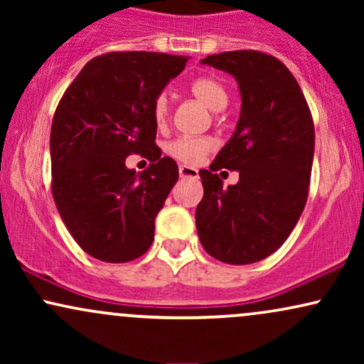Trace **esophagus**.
Instances as JSON below:
<instances>
[{
  "label": "esophagus",
  "instance_id": "1",
  "mask_svg": "<svg viewBox=\"0 0 364 364\" xmlns=\"http://www.w3.org/2000/svg\"><path fill=\"white\" fill-rule=\"evenodd\" d=\"M179 176L196 179L198 178V171L195 168H190V166H179Z\"/></svg>",
  "mask_w": 364,
  "mask_h": 364
}]
</instances>
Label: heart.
Segmentation results:
<instances>
[{
  "label": "heart",
  "mask_w": 364,
  "mask_h": 364,
  "mask_svg": "<svg viewBox=\"0 0 364 364\" xmlns=\"http://www.w3.org/2000/svg\"><path fill=\"white\" fill-rule=\"evenodd\" d=\"M190 92L196 101H200L207 109L214 112L223 111L229 99L228 90H225L223 82H219L214 77L196 78V80L190 83ZM152 114L159 127L166 123L169 114L168 95H157L152 106ZM212 149H214V141L210 139H203V136H195V139L193 136H181V139L171 141L168 147H166L169 156L185 162V164H198Z\"/></svg>",
  "instance_id": "heart-1"
}]
</instances>
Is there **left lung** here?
<instances>
[{
  "label": "left lung",
  "mask_w": 364,
  "mask_h": 364,
  "mask_svg": "<svg viewBox=\"0 0 364 364\" xmlns=\"http://www.w3.org/2000/svg\"><path fill=\"white\" fill-rule=\"evenodd\" d=\"M232 75L241 95L236 129L210 169L200 171L203 198L195 212L200 243L231 265L272 255L287 240L308 198L315 128L298 82L277 58L228 51L200 61ZM220 167L240 181L223 186Z\"/></svg>",
  "instance_id": "obj_1"
}]
</instances>
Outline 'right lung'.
<instances>
[{
	"mask_svg": "<svg viewBox=\"0 0 364 364\" xmlns=\"http://www.w3.org/2000/svg\"><path fill=\"white\" fill-rule=\"evenodd\" d=\"M188 58L109 53L90 60L58 104L51 127L53 196L70 235L90 257L135 260L154 241L156 217L179 171L156 145L152 106ZM129 153L153 164L128 170Z\"/></svg>",
	"mask_w": 364,
	"mask_h": 364,
	"instance_id": "right-lung-1",
	"label": "right lung"
}]
</instances>
